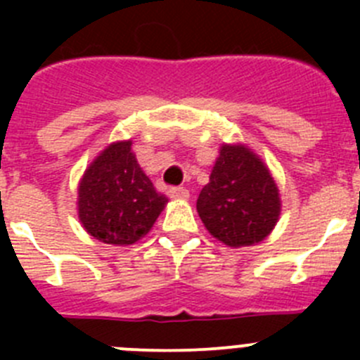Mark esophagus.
I'll return each mask as SVG.
<instances>
[{"label":"esophagus","instance_id":"34e87169","mask_svg":"<svg viewBox=\"0 0 360 360\" xmlns=\"http://www.w3.org/2000/svg\"><path fill=\"white\" fill-rule=\"evenodd\" d=\"M169 197L172 198V200H186V198L190 197V191L183 186H174L169 190Z\"/></svg>","mask_w":360,"mask_h":360}]
</instances>
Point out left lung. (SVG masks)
<instances>
[{
	"label": "left lung",
	"instance_id": "1",
	"mask_svg": "<svg viewBox=\"0 0 360 360\" xmlns=\"http://www.w3.org/2000/svg\"><path fill=\"white\" fill-rule=\"evenodd\" d=\"M197 210L212 237L230 248H245L271 233L281 197L263 160L244 144H223Z\"/></svg>",
	"mask_w": 360,
	"mask_h": 360
}]
</instances>
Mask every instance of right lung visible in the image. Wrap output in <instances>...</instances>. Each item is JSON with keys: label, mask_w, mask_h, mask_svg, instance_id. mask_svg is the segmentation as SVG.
<instances>
[{"label": "right lung", "mask_w": 360, "mask_h": 360, "mask_svg": "<svg viewBox=\"0 0 360 360\" xmlns=\"http://www.w3.org/2000/svg\"><path fill=\"white\" fill-rule=\"evenodd\" d=\"M167 200L155 190L132 151V141L112 143L83 174L78 217L97 240L130 245L155 224Z\"/></svg>", "instance_id": "obj_1"}]
</instances>
